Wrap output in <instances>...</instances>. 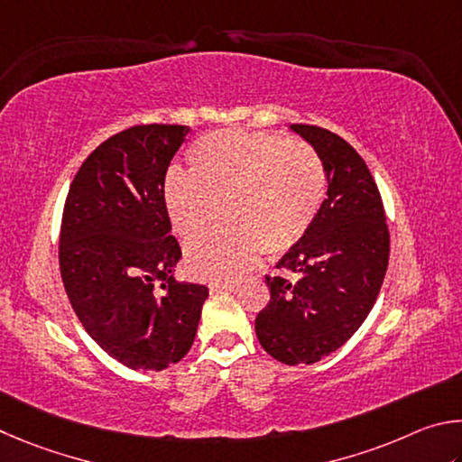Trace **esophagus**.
Here are the masks:
<instances>
[{
  "mask_svg": "<svg viewBox=\"0 0 462 462\" xmlns=\"http://www.w3.org/2000/svg\"><path fill=\"white\" fill-rule=\"evenodd\" d=\"M237 286V282H213L208 288L210 292H231V290H236Z\"/></svg>",
  "mask_w": 462,
  "mask_h": 462,
  "instance_id": "esophagus-1",
  "label": "esophagus"
}]
</instances>
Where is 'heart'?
I'll use <instances>...</instances> for the list:
<instances>
[{
  "label": "heart",
  "instance_id": "heart-1",
  "mask_svg": "<svg viewBox=\"0 0 462 462\" xmlns=\"http://www.w3.org/2000/svg\"><path fill=\"white\" fill-rule=\"evenodd\" d=\"M189 174L170 170L162 200L172 229L194 241L186 263L202 280H231L262 252L288 254L304 239L327 197V168L309 142L229 129L199 137L186 152Z\"/></svg>",
  "mask_w": 462,
  "mask_h": 462
}]
</instances>
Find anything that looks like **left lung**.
<instances>
[{
    "instance_id": "8db88e82",
    "label": "left lung",
    "mask_w": 462,
    "mask_h": 462,
    "mask_svg": "<svg viewBox=\"0 0 462 462\" xmlns=\"http://www.w3.org/2000/svg\"><path fill=\"white\" fill-rule=\"evenodd\" d=\"M327 168V199L304 239L278 262L298 282L265 276L270 302L257 314L255 335L286 365L317 363L355 335L382 290L390 231L382 194L369 168L341 135L294 124Z\"/></svg>"
}]
</instances>
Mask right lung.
<instances>
[{
  "label": "right lung",
  "mask_w": 462,
  "mask_h": 462,
  "mask_svg": "<svg viewBox=\"0 0 462 462\" xmlns=\"http://www.w3.org/2000/svg\"><path fill=\"white\" fill-rule=\"evenodd\" d=\"M189 132L150 124L111 135L79 168L64 202L59 263L72 310L109 357L132 369L180 361L208 296L207 286L172 276L182 252L162 200Z\"/></svg>",
  "instance_id": "right-lung-1"
}]
</instances>
